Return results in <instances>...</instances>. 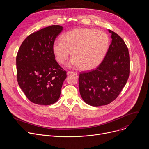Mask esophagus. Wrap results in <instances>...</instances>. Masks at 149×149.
Here are the masks:
<instances>
[{
    "instance_id": "obj_1",
    "label": "esophagus",
    "mask_w": 149,
    "mask_h": 149,
    "mask_svg": "<svg viewBox=\"0 0 149 149\" xmlns=\"http://www.w3.org/2000/svg\"><path fill=\"white\" fill-rule=\"evenodd\" d=\"M67 74H68V75L73 74V75H77V72H73V71H68V72H67Z\"/></svg>"
}]
</instances>
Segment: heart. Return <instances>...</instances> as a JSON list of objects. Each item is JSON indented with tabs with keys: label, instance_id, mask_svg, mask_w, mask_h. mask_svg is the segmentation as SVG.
<instances>
[{
	"label": "heart",
	"instance_id": "1",
	"mask_svg": "<svg viewBox=\"0 0 149 149\" xmlns=\"http://www.w3.org/2000/svg\"><path fill=\"white\" fill-rule=\"evenodd\" d=\"M61 40H55L52 51L58 63H63L69 57L68 67H78L83 71L95 68L107 52L109 38L101 31L91 28H78L63 34Z\"/></svg>",
	"mask_w": 149,
	"mask_h": 149
}]
</instances>
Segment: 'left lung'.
<instances>
[{
	"label": "left lung",
	"mask_w": 149,
	"mask_h": 149,
	"mask_svg": "<svg viewBox=\"0 0 149 149\" xmlns=\"http://www.w3.org/2000/svg\"><path fill=\"white\" fill-rule=\"evenodd\" d=\"M112 39L108 51L100 65L79 75V93L82 100L94 107L107 105L119 95L130 73L129 50L123 39L109 30Z\"/></svg>",
	"instance_id": "1"
}]
</instances>
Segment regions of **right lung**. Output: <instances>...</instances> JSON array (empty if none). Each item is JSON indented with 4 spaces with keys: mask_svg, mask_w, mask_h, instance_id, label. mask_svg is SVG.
<instances>
[{
    "mask_svg": "<svg viewBox=\"0 0 149 149\" xmlns=\"http://www.w3.org/2000/svg\"><path fill=\"white\" fill-rule=\"evenodd\" d=\"M63 27L52 25L29 35L16 56L17 82L33 103L48 105L56 102L61 94L67 72L55 59L52 45Z\"/></svg>",
    "mask_w": 149,
    "mask_h": 149,
    "instance_id": "obj_1",
    "label": "right lung"
}]
</instances>
